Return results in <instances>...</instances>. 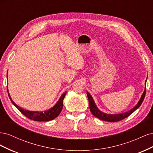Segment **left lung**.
Segmentation results:
<instances>
[{"label":"left lung","instance_id":"obj_1","mask_svg":"<svg viewBox=\"0 0 153 153\" xmlns=\"http://www.w3.org/2000/svg\"><path fill=\"white\" fill-rule=\"evenodd\" d=\"M146 81L145 84L146 87ZM146 91V87L144 91H143V93L141 96V98L140 99L139 101H138V103L137 104V105L135 106V107L133 108L131 110H129L128 112L123 113V114H107L104 112H102L98 108V107H97L93 98H92V97L88 92H87V95L88 97V100H89V108L92 115H94L96 117L102 120V121H108V122H117V121H121V120L128 117L129 115H130L133 112H135V111L139 107V106L141 105V104L142 103L143 99L145 98Z\"/></svg>","mask_w":153,"mask_h":153}]
</instances>
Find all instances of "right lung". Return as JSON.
Here are the masks:
<instances>
[{
  "instance_id": "right-lung-1",
  "label": "right lung",
  "mask_w": 153,
  "mask_h": 153,
  "mask_svg": "<svg viewBox=\"0 0 153 153\" xmlns=\"http://www.w3.org/2000/svg\"><path fill=\"white\" fill-rule=\"evenodd\" d=\"M7 91L8 92L9 98H10V99L11 100L12 103L16 106V107L18 108V110H19L22 114H24L27 118L36 121H51V120L54 119L55 118H56L62 111V106H63V100L66 94V91L61 96V98H60L57 103L55 104L52 108H51L48 110L45 111V112H38V111L34 112V111H29V110H24V108H21L20 106L17 105L12 100L11 96L10 95V93H9L8 92L7 87Z\"/></svg>"
}]
</instances>
